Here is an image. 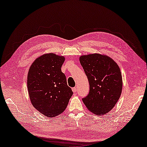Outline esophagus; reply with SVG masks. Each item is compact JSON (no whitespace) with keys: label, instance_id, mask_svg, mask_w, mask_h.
<instances>
[{"label":"esophagus","instance_id":"34e87169","mask_svg":"<svg viewBox=\"0 0 147 147\" xmlns=\"http://www.w3.org/2000/svg\"><path fill=\"white\" fill-rule=\"evenodd\" d=\"M72 91H73V92H76V91H77L76 88H72Z\"/></svg>","mask_w":147,"mask_h":147}]
</instances>
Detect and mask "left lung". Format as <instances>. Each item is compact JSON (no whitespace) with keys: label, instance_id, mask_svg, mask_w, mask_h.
<instances>
[{"label":"left lung","instance_id":"1","mask_svg":"<svg viewBox=\"0 0 147 147\" xmlns=\"http://www.w3.org/2000/svg\"><path fill=\"white\" fill-rule=\"evenodd\" d=\"M80 61L89 83V94L82 99L88 109L97 115L111 111L122 90L120 67L114 60L99 53L82 55Z\"/></svg>","mask_w":147,"mask_h":147}]
</instances>
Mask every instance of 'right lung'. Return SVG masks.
<instances>
[{
	"label": "right lung",
	"mask_w": 147,
	"mask_h": 147,
	"mask_svg": "<svg viewBox=\"0 0 147 147\" xmlns=\"http://www.w3.org/2000/svg\"><path fill=\"white\" fill-rule=\"evenodd\" d=\"M65 58L53 53L37 58L30 67L27 88L32 104L50 118L65 111L73 91L61 67Z\"/></svg>",
	"instance_id": "1"
}]
</instances>
